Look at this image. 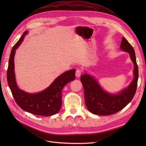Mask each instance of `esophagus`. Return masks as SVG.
Listing matches in <instances>:
<instances>
[{
    "label": "esophagus",
    "instance_id": "esophagus-1",
    "mask_svg": "<svg viewBox=\"0 0 146 146\" xmlns=\"http://www.w3.org/2000/svg\"><path fill=\"white\" fill-rule=\"evenodd\" d=\"M80 75H81V70L78 69H77L76 72V76L77 77H79L80 76Z\"/></svg>",
    "mask_w": 146,
    "mask_h": 146
}]
</instances>
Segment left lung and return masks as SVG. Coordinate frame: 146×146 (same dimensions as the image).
Segmentation results:
<instances>
[{
  "mask_svg": "<svg viewBox=\"0 0 146 146\" xmlns=\"http://www.w3.org/2000/svg\"><path fill=\"white\" fill-rule=\"evenodd\" d=\"M121 49L129 53L134 64V78L130 85L119 94L109 93L103 90L96 79L88 74L82 75L80 81L84 88L85 104L89 111L97 115L108 116L121 111L133 99L138 80V68L134 48L123 37Z\"/></svg>",
  "mask_w": 146,
  "mask_h": 146,
  "instance_id": "8db88e82",
  "label": "left lung"
}]
</instances>
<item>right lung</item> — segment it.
Segmentation results:
<instances>
[{"label": "right lung", "instance_id": "obj_1", "mask_svg": "<svg viewBox=\"0 0 146 146\" xmlns=\"http://www.w3.org/2000/svg\"><path fill=\"white\" fill-rule=\"evenodd\" d=\"M25 32L16 44L13 46L10 55L7 69V82L16 104L24 111L36 115L49 116L56 114L62 105V90L70 81L75 80L76 69L69 70L62 74L44 91L30 94L20 90L15 80L14 57L16 49L23 41Z\"/></svg>", "mask_w": 146, "mask_h": 146}]
</instances>
